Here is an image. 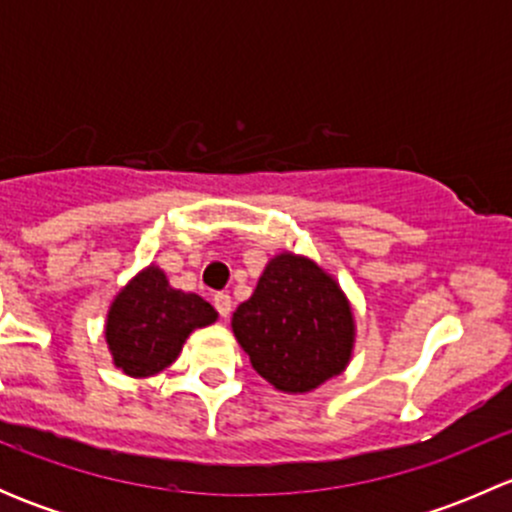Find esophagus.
<instances>
[{
    "label": "esophagus",
    "instance_id": "34e87169",
    "mask_svg": "<svg viewBox=\"0 0 512 512\" xmlns=\"http://www.w3.org/2000/svg\"><path fill=\"white\" fill-rule=\"evenodd\" d=\"M213 304H215V309H218L220 317H223V319L230 317V312H232V297H230V294L218 292V294H215Z\"/></svg>",
    "mask_w": 512,
    "mask_h": 512
}]
</instances>
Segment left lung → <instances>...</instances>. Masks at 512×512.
I'll use <instances>...</instances> for the list:
<instances>
[{
  "instance_id": "obj_1",
  "label": "left lung",
  "mask_w": 512,
  "mask_h": 512,
  "mask_svg": "<svg viewBox=\"0 0 512 512\" xmlns=\"http://www.w3.org/2000/svg\"><path fill=\"white\" fill-rule=\"evenodd\" d=\"M252 369L280 391L304 394L347 366L352 309L337 282L304 257L280 255L232 314Z\"/></svg>"
}]
</instances>
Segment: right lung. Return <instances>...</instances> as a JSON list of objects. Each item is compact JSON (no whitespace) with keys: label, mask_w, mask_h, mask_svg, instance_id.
<instances>
[{"label":"right lung","mask_w":512,"mask_h":512,"mask_svg":"<svg viewBox=\"0 0 512 512\" xmlns=\"http://www.w3.org/2000/svg\"><path fill=\"white\" fill-rule=\"evenodd\" d=\"M218 312L193 292L173 289L158 267H148L113 302L106 342L128 376H153L178 359L185 337L208 327Z\"/></svg>","instance_id":"right-lung-1"}]
</instances>
